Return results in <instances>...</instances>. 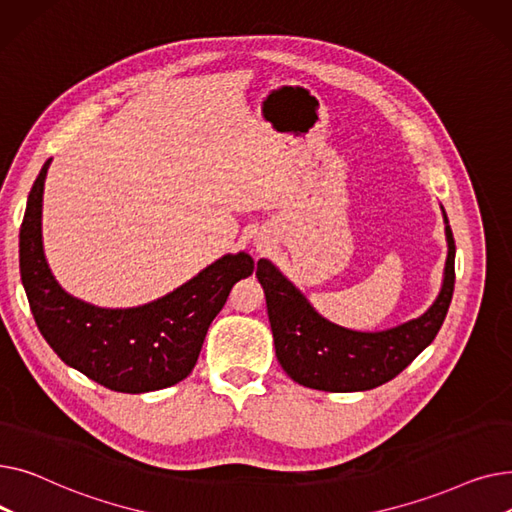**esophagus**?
Wrapping results in <instances>:
<instances>
[{
    "instance_id": "esophagus-1",
    "label": "esophagus",
    "mask_w": 512,
    "mask_h": 512,
    "mask_svg": "<svg viewBox=\"0 0 512 512\" xmlns=\"http://www.w3.org/2000/svg\"><path fill=\"white\" fill-rule=\"evenodd\" d=\"M253 245H255V249L261 253V251L267 249V245H270V242H267V238H263V236H257Z\"/></svg>"
}]
</instances>
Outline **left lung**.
I'll return each mask as SVG.
<instances>
[{"instance_id":"8db88e82","label":"left lung","mask_w":512,"mask_h":512,"mask_svg":"<svg viewBox=\"0 0 512 512\" xmlns=\"http://www.w3.org/2000/svg\"><path fill=\"white\" fill-rule=\"evenodd\" d=\"M444 211V209H442ZM448 257L438 299L417 319L382 332H357L321 317L270 259L257 261L276 357L294 382L326 392L378 388L405 369L440 332L454 292V238L444 213Z\"/></svg>"}]
</instances>
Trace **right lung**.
Instances as JSON below:
<instances>
[{"label": "right lung", "instance_id": "right-lung-1", "mask_svg": "<svg viewBox=\"0 0 512 512\" xmlns=\"http://www.w3.org/2000/svg\"><path fill=\"white\" fill-rule=\"evenodd\" d=\"M49 164L51 159L31 188L20 226V278L39 332L66 365L110 390L141 394L182 382L232 286L253 274V257L242 251L224 255L141 307L103 309L80 301L53 278L43 253L41 207Z\"/></svg>", "mask_w": 512, "mask_h": 512}]
</instances>
